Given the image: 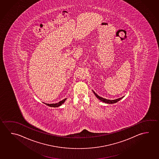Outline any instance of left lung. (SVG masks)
Listing matches in <instances>:
<instances>
[{"instance_id": "8db88e82", "label": "left lung", "mask_w": 159, "mask_h": 159, "mask_svg": "<svg viewBox=\"0 0 159 159\" xmlns=\"http://www.w3.org/2000/svg\"><path fill=\"white\" fill-rule=\"evenodd\" d=\"M93 92L94 93V94L96 96V97L98 98L99 100H101L102 102H103L104 103H107V104H114V103H117L118 101L121 100L124 97H123L120 98L116 99H114V100H109V99H105V98L100 97V96H99L93 90Z\"/></svg>"}]
</instances>
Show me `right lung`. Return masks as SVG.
Instances as JSON below:
<instances>
[{
  "instance_id": "right-lung-1",
  "label": "right lung",
  "mask_w": 159,
  "mask_h": 159,
  "mask_svg": "<svg viewBox=\"0 0 159 159\" xmlns=\"http://www.w3.org/2000/svg\"><path fill=\"white\" fill-rule=\"evenodd\" d=\"M66 100V98H65L64 99L62 100L61 101L59 102V103H55V104H48V103H43L46 105L51 107H58L59 106H61L63 103H64L65 100Z\"/></svg>"
}]
</instances>
